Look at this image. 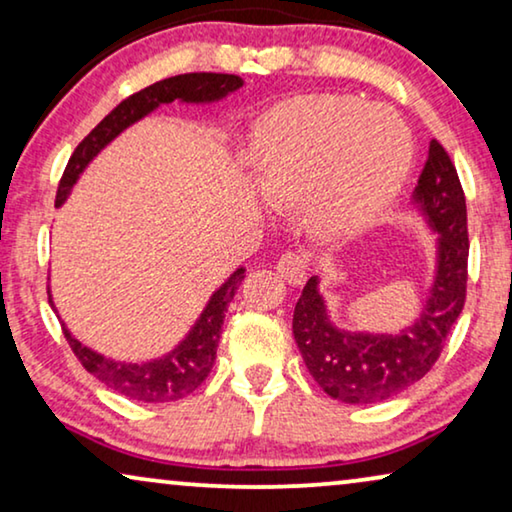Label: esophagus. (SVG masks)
<instances>
[{"mask_svg": "<svg viewBox=\"0 0 512 512\" xmlns=\"http://www.w3.org/2000/svg\"><path fill=\"white\" fill-rule=\"evenodd\" d=\"M277 272L282 275L291 286H303L307 282V272H310V263L303 251H289L279 258Z\"/></svg>", "mask_w": 512, "mask_h": 512, "instance_id": "obj_1", "label": "esophagus"}]
</instances>
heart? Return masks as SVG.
Wrapping results in <instances>:
<instances>
[{
  "label": "heart",
  "instance_id": "b5f03b06",
  "mask_svg": "<svg viewBox=\"0 0 512 512\" xmlns=\"http://www.w3.org/2000/svg\"><path fill=\"white\" fill-rule=\"evenodd\" d=\"M412 137L398 114L356 97L317 95L277 104L251 130L258 193L303 205L312 230L347 240L368 230L401 191Z\"/></svg>",
  "mask_w": 512,
  "mask_h": 512
}]
</instances>
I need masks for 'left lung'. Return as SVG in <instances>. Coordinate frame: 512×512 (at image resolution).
I'll return each instance as SVG.
<instances>
[{"label":"left lung","instance_id":"1","mask_svg":"<svg viewBox=\"0 0 512 512\" xmlns=\"http://www.w3.org/2000/svg\"><path fill=\"white\" fill-rule=\"evenodd\" d=\"M410 207L436 235V265L422 310L408 326L398 333L335 326L317 275L305 284L293 310V338L307 370L328 396L342 403H382L422 380L438 361L447 333L464 310L466 198L457 170L438 139H431Z\"/></svg>","mask_w":512,"mask_h":512}]
</instances>
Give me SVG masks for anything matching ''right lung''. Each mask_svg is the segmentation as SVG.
<instances>
[{"label": "right lung", "mask_w": 512, "mask_h": 512, "mask_svg": "<svg viewBox=\"0 0 512 512\" xmlns=\"http://www.w3.org/2000/svg\"><path fill=\"white\" fill-rule=\"evenodd\" d=\"M244 81L235 74H214V72H191V74H179L163 79L153 86L139 90V93L130 95L128 100H123L118 107L111 111L109 116H104L100 123L95 125L93 132L76 146V151L69 158L62 174L58 195H55V207L65 205V200L72 193V188L86 167L100 156V151L114 142V139L153 114L163 104H214L221 102L223 97H228L235 90H240ZM244 268H237L212 296H209L207 305L202 307V312L195 319L184 338L174 345L170 352L158 356V359H146V361H116L109 359L100 352H95L93 347H86L79 338H74L65 321H62V331L69 347L74 349V354L79 356L83 368L88 373H93L102 384H107L109 389H114L116 394L132 401L142 403H170L179 401L200 387L209 375V370L214 366L216 359V347H219L223 319H226L228 305L233 300L237 286L244 279ZM48 303H51L53 312H58V307L53 303V296L48 293ZM60 319V314H58Z\"/></svg>", "instance_id": "obj_1"}]
</instances>
